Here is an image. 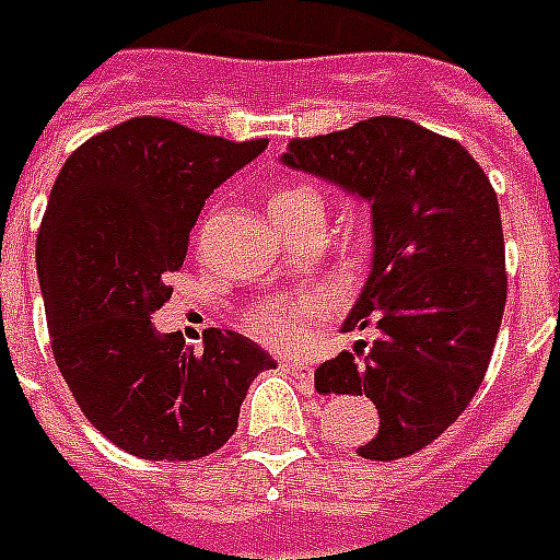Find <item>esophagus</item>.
Instances as JSON below:
<instances>
[{"mask_svg":"<svg viewBox=\"0 0 560 560\" xmlns=\"http://www.w3.org/2000/svg\"><path fill=\"white\" fill-rule=\"evenodd\" d=\"M281 368H284L288 374H293L295 380H311L313 376V368L307 365V362H299V359H284Z\"/></svg>","mask_w":560,"mask_h":560,"instance_id":"34e87169","label":"esophagus"}]
</instances>
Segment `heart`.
Listing matches in <instances>:
<instances>
[{
	"label": "heart",
	"mask_w": 560,
	"mask_h": 560,
	"mask_svg": "<svg viewBox=\"0 0 560 560\" xmlns=\"http://www.w3.org/2000/svg\"><path fill=\"white\" fill-rule=\"evenodd\" d=\"M311 201H319V198L307 186H281L270 195V212L272 218L288 215ZM325 295L316 290L299 295H272V299H261L249 307L247 327L276 351H295L307 342L311 327L325 319Z\"/></svg>",
	"instance_id": "obj_1"
}]
</instances>
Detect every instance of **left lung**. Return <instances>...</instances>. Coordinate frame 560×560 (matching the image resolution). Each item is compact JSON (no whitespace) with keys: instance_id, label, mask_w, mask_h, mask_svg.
<instances>
[{"instance_id":"obj_1","label":"left lung","mask_w":560,"mask_h":560,"mask_svg":"<svg viewBox=\"0 0 560 560\" xmlns=\"http://www.w3.org/2000/svg\"><path fill=\"white\" fill-rule=\"evenodd\" d=\"M281 163L371 207V270L342 334L376 327L365 351L316 368L319 394H365L380 431L365 460L438 440L483 383L506 307L498 195L457 140L402 117L290 140Z\"/></svg>"}]
</instances>
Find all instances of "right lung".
<instances>
[{"instance_id": "add662e5", "label": "right lung", "mask_w": 560, "mask_h": 560, "mask_svg": "<svg viewBox=\"0 0 560 560\" xmlns=\"http://www.w3.org/2000/svg\"><path fill=\"white\" fill-rule=\"evenodd\" d=\"M265 149L131 117L85 140L54 180L36 235L54 359L91 425L135 457L218 452L249 383L276 368L235 330L212 327L195 351L152 325L207 198Z\"/></svg>"}]
</instances>
